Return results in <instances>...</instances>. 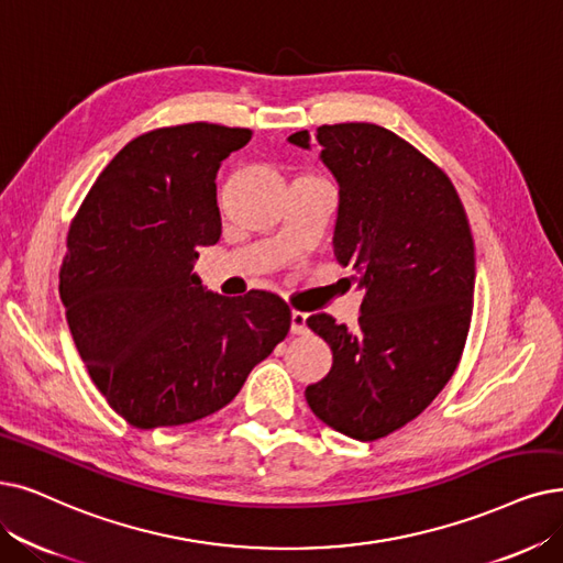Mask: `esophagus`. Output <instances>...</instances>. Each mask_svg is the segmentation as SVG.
<instances>
[{
  "mask_svg": "<svg viewBox=\"0 0 563 563\" xmlns=\"http://www.w3.org/2000/svg\"><path fill=\"white\" fill-rule=\"evenodd\" d=\"M307 319H309V313L294 309V313H290V332H294V334H305L309 330L307 328Z\"/></svg>",
  "mask_w": 563,
  "mask_h": 563,
  "instance_id": "esophagus-1",
  "label": "esophagus"
}]
</instances>
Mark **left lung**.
Returning a JSON list of instances; mask_svg holds the SVG:
<instances>
[{
	"label": "left lung",
	"mask_w": 563,
	"mask_h": 563,
	"mask_svg": "<svg viewBox=\"0 0 563 563\" xmlns=\"http://www.w3.org/2000/svg\"><path fill=\"white\" fill-rule=\"evenodd\" d=\"M309 147V133L288 139ZM340 183L334 258L365 288L357 328L313 313L330 344V374L305 390L309 409L357 441L418 418L455 374L474 313L476 254L462 200L434 162L369 124L317 129Z\"/></svg>",
	"instance_id": "1"
}]
</instances>
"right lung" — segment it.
I'll list each match as a JSON object with an SVG mask.
<instances>
[{
    "label": "right lung",
    "instance_id": "obj_1",
    "mask_svg": "<svg viewBox=\"0 0 563 563\" xmlns=\"http://www.w3.org/2000/svg\"><path fill=\"white\" fill-rule=\"evenodd\" d=\"M252 129L194 122L126 143L78 208L59 294L95 386L129 424H187L240 393L290 328L267 290L208 294L191 273L219 240L214 177Z\"/></svg>",
    "mask_w": 563,
    "mask_h": 563
}]
</instances>
